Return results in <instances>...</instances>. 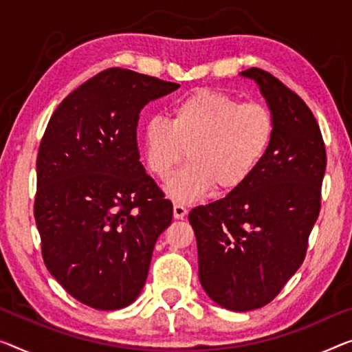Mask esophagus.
<instances>
[{"label":"esophagus","instance_id":"obj_1","mask_svg":"<svg viewBox=\"0 0 352 352\" xmlns=\"http://www.w3.org/2000/svg\"><path fill=\"white\" fill-rule=\"evenodd\" d=\"M188 210L185 206H182V204H175L174 206V218L175 219H183L186 217Z\"/></svg>","mask_w":352,"mask_h":352}]
</instances>
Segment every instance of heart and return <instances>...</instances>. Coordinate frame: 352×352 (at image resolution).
<instances>
[{
	"label": "heart",
	"mask_w": 352,
	"mask_h": 352,
	"mask_svg": "<svg viewBox=\"0 0 352 352\" xmlns=\"http://www.w3.org/2000/svg\"><path fill=\"white\" fill-rule=\"evenodd\" d=\"M275 123L259 102H242L217 90H196L170 110V120L155 115L142 133L151 174L166 182L186 156L190 162L166 191L178 202L218 191L239 190L250 180L269 150Z\"/></svg>",
	"instance_id": "b5f03b06"
}]
</instances>
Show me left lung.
Segmentation results:
<instances>
[{"mask_svg":"<svg viewBox=\"0 0 352 352\" xmlns=\"http://www.w3.org/2000/svg\"><path fill=\"white\" fill-rule=\"evenodd\" d=\"M275 131L248 182L226 197L192 208L199 280L219 307L250 311L278 296L302 265L321 210L326 146L311 110L276 77L251 67Z\"/></svg>","mask_w":352,"mask_h":352,"instance_id":"1","label":"left lung"}]
</instances>
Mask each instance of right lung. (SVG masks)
Masks as SVG:
<instances>
[{"label": "right lung", "mask_w": 352, "mask_h": 352, "mask_svg": "<svg viewBox=\"0 0 352 352\" xmlns=\"http://www.w3.org/2000/svg\"><path fill=\"white\" fill-rule=\"evenodd\" d=\"M180 87L110 67L63 99L41 140L34 218L42 258L67 294L96 310L133 303L172 221L139 161V113Z\"/></svg>", "instance_id": "right-lung-1"}]
</instances>
